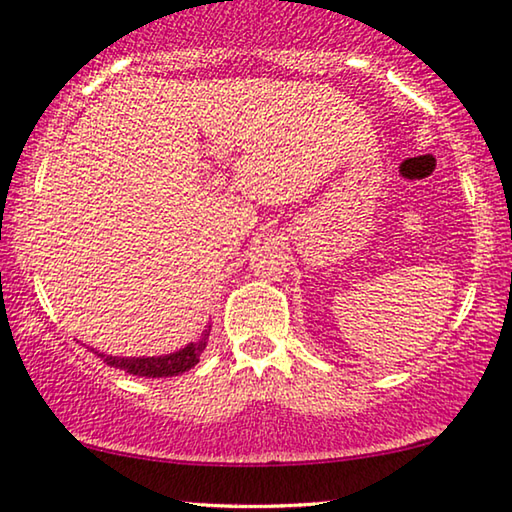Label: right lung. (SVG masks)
I'll list each match as a JSON object with an SVG mask.
<instances>
[{
	"instance_id": "add662e5",
	"label": "right lung",
	"mask_w": 512,
	"mask_h": 512,
	"mask_svg": "<svg viewBox=\"0 0 512 512\" xmlns=\"http://www.w3.org/2000/svg\"><path fill=\"white\" fill-rule=\"evenodd\" d=\"M211 327L204 329V334L199 336V341L185 345L178 352H171V355L164 357H104V362L115 369H122L125 373H132V376H146V378H169L178 376V373L190 371L194 364L199 362L201 352L206 348V338Z\"/></svg>"
}]
</instances>
